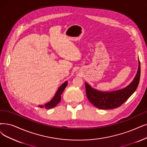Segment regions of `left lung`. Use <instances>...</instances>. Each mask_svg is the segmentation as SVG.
I'll use <instances>...</instances> for the list:
<instances>
[{"label": "left lung", "instance_id": "8db88e82", "mask_svg": "<svg viewBox=\"0 0 147 147\" xmlns=\"http://www.w3.org/2000/svg\"><path fill=\"white\" fill-rule=\"evenodd\" d=\"M140 76V65L139 60L137 74L133 81L126 87L118 90L102 92L93 89L89 84L85 83L87 97L94 106L99 109L108 110L117 108L124 104L136 91L139 85Z\"/></svg>", "mask_w": 147, "mask_h": 147}]
</instances>
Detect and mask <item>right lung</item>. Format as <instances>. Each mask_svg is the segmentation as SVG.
<instances>
[{
	"label": "right lung",
	"mask_w": 147,
	"mask_h": 147,
	"mask_svg": "<svg viewBox=\"0 0 147 147\" xmlns=\"http://www.w3.org/2000/svg\"><path fill=\"white\" fill-rule=\"evenodd\" d=\"M67 84V81L64 82V83L59 88H58V89L57 90L55 96L49 102L45 104L44 105H39L38 107H40L41 108L44 107L46 109H52V108L55 107L56 105L60 102L61 95L63 92L64 90L65 89Z\"/></svg>",
	"instance_id": "1"
}]
</instances>
